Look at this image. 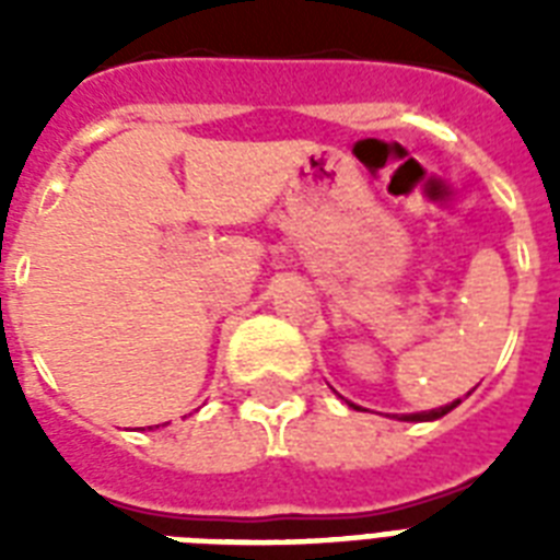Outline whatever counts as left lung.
Instances as JSON below:
<instances>
[{
  "mask_svg": "<svg viewBox=\"0 0 560 560\" xmlns=\"http://www.w3.org/2000/svg\"><path fill=\"white\" fill-rule=\"evenodd\" d=\"M462 400H453V404H447V407H439V409H430V412H412V416H400V421H433V418H442L447 416L453 407H459ZM354 407V404H351Z\"/></svg>",
  "mask_w": 560,
  "mask_h": 560,
  "instance_id": "8db88e82",
  "label": "left lung"
}]
</instances>
